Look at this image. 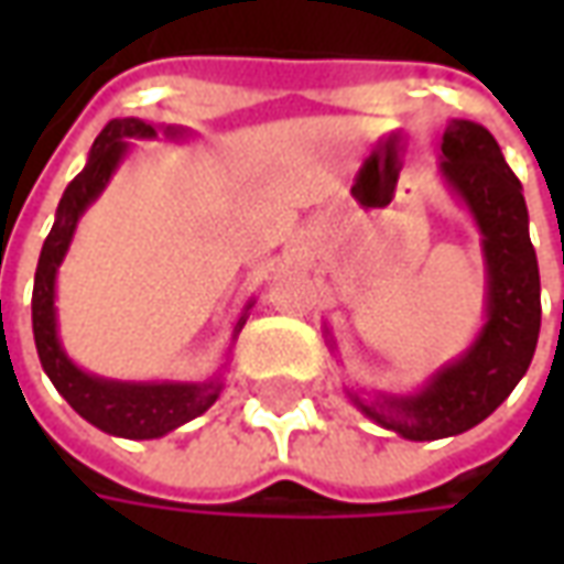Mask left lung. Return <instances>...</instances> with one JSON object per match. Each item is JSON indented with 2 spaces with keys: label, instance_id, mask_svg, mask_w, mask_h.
<instances>
[{
  "label": "left lung",
  "instance_id": "1",
  "mask_svg": "<svg viewBox=\"0 0 564 564\" xmlns=\"http://www.w3.org/2000/svg\"><path fill=\"white\" fill-rule=\"evenodd\" d=\"M437 172L480 232L484 326L420 390L347 392L368 420L408 441L453 437L484 423L529 371L541 332V274L529 238V210L522 184L492 132L474 120H449Z\"/></svg>",
  "mask_w": 564,
  "mask_h": 564
}]
</instances>
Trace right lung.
Here are the masks:
<instances>
[{"mask_svg": "<svg viewBox=\"0 0 564 564\" xmlns=\"http://www.w3.org/2000/svg\"><path fill=\"white\" fill-rule=\"evenodd\" d=\"M169 141L186 139L184 127H150L139 117H120L111 120L93 141L87 165L66 186V193L56 205L54 226L44 238L39 269H35V286H32V335L35 350L42 359L44 375L51 378L56 392L78 411L87 423L102 429L108 435L148 441L174 432L177 425L189 423L208 411L220 399L223 371L202 383H181V380H111L90 375L68 359L66 347L59 341V323H56V271L66 259L78 220L96 198L102 196L108 181L115 177L120 162L127 160L132 139L148 141L156 135ZM253 302H247L241 317L232 329V344L238 332L245 329L247 311Z\"/></svg>", "mask_w": 564, "mask_h": 564, "instance_id": "obj_1", "label": "right lung"}]
</instances>
